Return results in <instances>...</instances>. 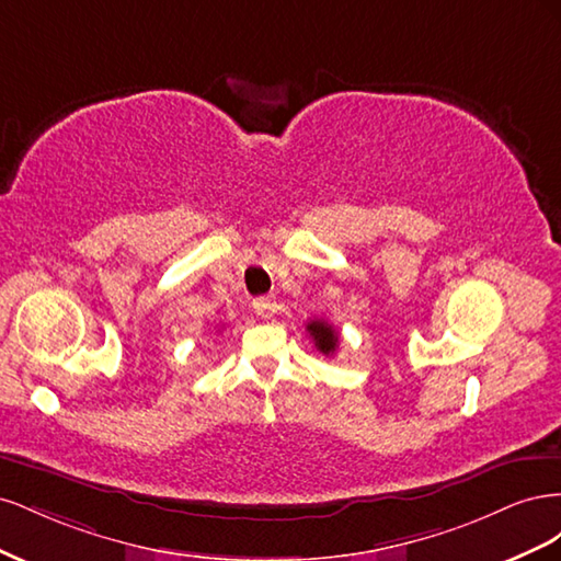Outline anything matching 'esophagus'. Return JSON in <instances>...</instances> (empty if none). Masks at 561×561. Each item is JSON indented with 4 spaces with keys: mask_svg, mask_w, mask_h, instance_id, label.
Here are the masks:
<instances>
[{
    "mask_svg": "<svg viewBox=\"0 0 561 561\" xmlns=\"http://www.w3.org/2000/svg\"><path fill=\"white\" fill-rule=\"evenodd\" d=\"M252 309L260 318H271L278 311V304L274 297H257L252 301Z\"/></svg>",
    "mask_w": 561,
    "mask_h": 561,
    "instance_id": "obj_1",
    "label": "esophagus"
}]
</instances>
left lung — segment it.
I'll use <instances>...</instances> for the list:
<instances>
[{
    "label": "left lung",
    "mask_w": 561,
    "mask_h": 561,
    "mask_svg": "<svg viewBox=\"0 0 561 561\" xmlns=\"http://www.w3.org/2000/svg\"><path fill=\"white\" fill-rule=\"evenodd\" d=\"M307 330H309V334H311V339H313V344H316V348H318L320 353L332 355V353L336 351V346H339V334H336V330L330 325V322H325V320H311L309 325H307Z\"/></svg>",
    "instance_id": "1"
}]
</instances>
